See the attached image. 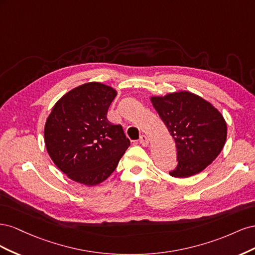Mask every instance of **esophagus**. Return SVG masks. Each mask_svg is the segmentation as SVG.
Here are the masks:
<instances>
[{"label":"esophagus","instance_id":"esophagus-1","mask_svg":"<svg viewBox=\"0 0 255 255\" xmlns=\"http://www.w3.org/2000/svg\"><path fill=\"white\" fill-rule=\"evenodd\" d=\"M149 138L146 137L145 135H142L140 138H139V142H140V144L142 145V146H146L149 144Z\"/></svg>","mask_w":255,"mask_h":255}]
</instances>
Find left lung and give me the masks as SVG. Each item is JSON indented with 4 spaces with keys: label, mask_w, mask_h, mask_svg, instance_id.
<instances>
[{
    "label": "left lung",
    "mask_w": 255,
    "mask_h": 255,
    "mask_svg": "<svg viewBox=\"0 0 255 255\" xmlns=\"http://www.w3.org/2000/svg\"><path fill=\"white\" fill-rule=\"evenodd\" d=\"M150 100L175 141L179 163L169 174L188 177L203 171L219 155L227 140V122L221 113L186 90L152 96Z\"/></svg>",
    "instance_id": "left-lung-1"
}]
</instances>
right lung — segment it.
<instances>
[{
	"label": "right lung",
	"mask_w": 255,
	"mask_h": 255,
	"mask_svg": "<svg viewBox=\"0 0 255 255\" xmlns=\"http://www.w3.org/2000/svg\"><path fill=\"white\" fill-rule=\"evenodd\" d=\"M117 91L99 82L68 91L44 125V143L53 163L69 179L86 186L104 182L129 146L121 126L107 120Z\"/></svg>",
	"instance_id": "add662e5"
}]
</instances>
